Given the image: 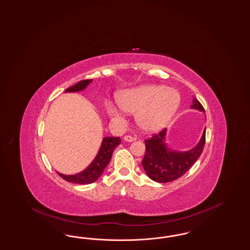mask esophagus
I'll return each mask as SVG.
<instances>
[{
    "instance_id": "obj_1",
    "label": "esophagus",
    "mask_w": 250,
    "mask_h": 250,
    "mask_svg": "<svg viewBox=\"0 0 250 250\" xmlns=\"http://www.w3.org/2000/svg\"><path fill=\"white\" fill-rule=\"evenodd\" d=\"M136 139H137V138H134V137H132V136H128V135H126V136L124 137V140H125V141H127V142L135 141Z\"/></svg>"
}]
</instances>
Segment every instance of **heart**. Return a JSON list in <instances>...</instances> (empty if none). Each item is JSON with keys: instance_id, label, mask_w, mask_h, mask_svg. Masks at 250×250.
Segmentation results:
<instances>
[{"instance_id": "b5f03b06", "label": "heart", "mask_w": 250, "mask_h": 250, "mask_svg": "<svg viewBox=\"0 0 250 250\" xmlns=\"http://www.w3.org/2000/svg\"><path fill=\"white\" fill-rule=\"evenodd\" d=\"M180 95L164 85H145L122 91L119 105L108 102L106 110L113 122L125 124V112L137 113L138 125L146 132L163 129L172 119L180 104Z\"/></svg>"}]
</instances>
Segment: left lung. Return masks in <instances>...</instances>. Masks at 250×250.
<instances>
[{
  "label": "left lung",
  "instance_id": "obj_1",
  "mask_svg": "<svg viewBox=\"0 0 250 250\" xmlns=\"http://www.w3.org/2000/svg\"><path fill=\"white\" fill-rule=\"evenodd\" d=\"M190 108L205 112L203 106L195 98ZM166 131L164 129L145 140L146 154L142 165L146 175L158 183H168L181 177L198 161L205 145L206 128L198 144L187 151H178L169 147L165 142Z\"/></svg>",
  "mask_w": 250,
  "mask_h": 250
}]
</instances>
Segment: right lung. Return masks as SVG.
Masks as SVG:
<instances>
[{"instance_id": "add662e5", "label": "right lung", "mask_w": 250, "mask_h": 250, "mask_svg": "<svg viewBox=\"0 0 250 250\" xmlns=\"http://www.w3.org/2000/svg\"><path fill=\"white\" fill-rule=\"evenodd\" d=\"M92 82V79L82 80L77 83L74 86H70L65 89L66 92H79L82 91ZM121 143L120 138H113V137H106L103 139L101 147L95 157L92 163L89 164L86 169L82 172H78L76 174H63L57 172L62 179L70 183L75 184H81V185H87L98 180V178L102 175L104 169L109 164L112 152L114 148Z\"/></svg>"}]
</instances>
